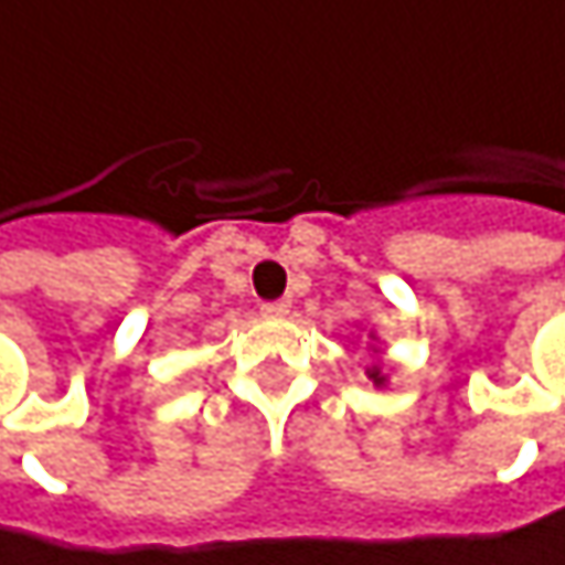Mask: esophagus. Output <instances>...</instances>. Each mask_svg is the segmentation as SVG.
<instances>
[{
  "label": "esophagus",
  "instance_id": "1",
  "mask_svg": "<svg viewBox=\"0 0 565 565\" xmlns=\"http://www.w3.org/2000/svg\"><path fill=\"white\" fill-rule=\"evenodd\" d=\"M260 311H264V318H285L291 311V301H267Z\"/></svg>",
  "mask_w": 565,
  "mask_h": 565
}]
</instances>
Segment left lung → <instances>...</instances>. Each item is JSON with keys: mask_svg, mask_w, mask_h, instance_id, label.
Returning a JSON list of instances; mask_svg holds the SVG:
<instances>
[{"mask_svg": "<svg viewBox=\"0 0 565 565\" xmlns=\"http://www.w3.org/2000/svg\"><path fill=\"white\" fill-rule=\"evenodd\" d=\"M367 351H371V364L364 367V374L374 381V387H387V381H391V371L384 367V361H381V354H384V348H381V338H377V331H367Z\"/></svg>", "mask_w": 565, "mask_h": 565, "instance_id": "obj_1", "label": "left lung"}]
</instances>
